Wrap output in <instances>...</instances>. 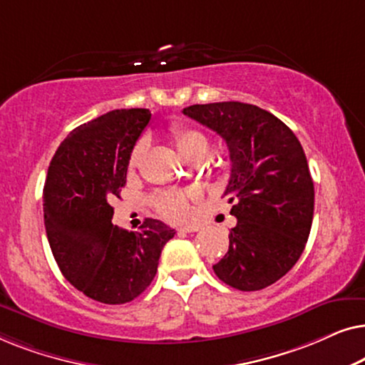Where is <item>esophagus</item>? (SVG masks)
Returning a JSON list of instances; mask_svg holds the SVG:
<instances>
[{
    "label": "esophagus",
    "instance_id": "esophagus-1",
    "mask_svg": "<svg viewBox=\"0 0 365 365\" xmlns=\"http://www.w3.org/2000/svg\"><path fill=\"white\" fill-rule=\"evenodd\" d=\"M199 226H196V224H192V226H182V227H179L178 231L179 232H197L199 231Z\"/></svg>",
    "mask_w": 365,
    "mask_h": 365
}]
</instances>
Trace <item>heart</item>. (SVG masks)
Segmentation results:
<instances>
[{
	"mask_svg": "<svg viewBox=\"0 0 365 365\" xmlns=\"http://www.w3.org/2000/svg\"><path fill=\"white\" fill-rule=\"evenodd\" d=\"M169 138L176 148L179 156L184 161L202 158L207 154L209 143L207 138L199 131V129L187 126V124L176 123L169 129ZM143 144H138L133 149L131 158H129V168H134L141 158ZM197 199V194L186 189H163V191L154 192L151 196V206L154 207L159 216H163L168 221H182L187 217L191 211V202Z\"/></svg>",
	"mask_w": 365,
	"mask_h": 365,
	"instance_id": "obj_1",
	"label": "heart"
}]
</instances>
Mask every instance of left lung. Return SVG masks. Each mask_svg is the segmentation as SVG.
I'll return each instance as SVG.
<instances>
[{
    "mask_svg": "<svg viewBox=\"0 0 365 365\" xmlns=\"http://www.w3.org/2000/svg\"><path fill=\"white\" fill-rule=\"evenodd\" d=\"M182 113L216 131L231 158L224 196L237 224L214 272L239 291H261L291 271L311 232L314 182L304 149L281 119L254 104H194Z\"/></svg>",
    "mask_w": 365,
    "mask_h": 365,
    "instance_id": "8db88e82",
    "label": "left lung"
}]
</instances>
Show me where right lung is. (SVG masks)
<instances>
[{"label": "right lung", "mask_w": 365, "mask_h": 365, "mask_svg": "<svg viewBox=\"0 0 365 365\" xmlns=\"http://www.w3.org/2000/svg\"><path fill=\"white\" fill-rule=\"evenodd\" d=\"M149 109H114L84 123L59 144L43 191L44 226L66 281L103 304H126L146 291L174 229L144 219L138 232L111 222V201L126 184L133 148Z\"/></svg>", "instance_id": "obj_1"}]
</instances>
